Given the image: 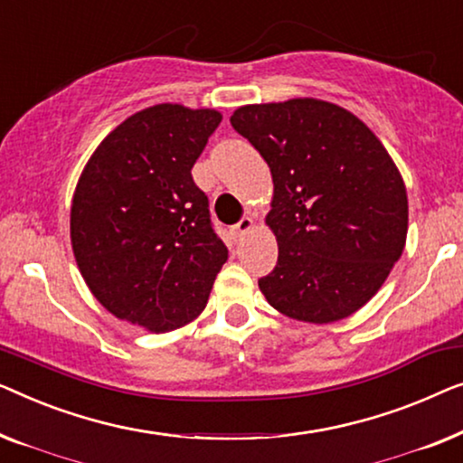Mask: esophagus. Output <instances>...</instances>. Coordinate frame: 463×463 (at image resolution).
<instances>
[{
	"label": "esophagus",
	"instance_id": "obj_1",
	"mask_svg": "<svg viewBox=\"0 0 463 463\" xmlns=\"http://www.w3.org/2000/svg\"><path fill=\"white\" fill-rule=\"evenodd\" d=\"M251 229H253V220L250 216H243L237 224L232 226V231H234V234H237V237H243V234L250 232Z\"/></svg>",
	"mask_w": 463,
	"mask_h": 463
}]
</instances>
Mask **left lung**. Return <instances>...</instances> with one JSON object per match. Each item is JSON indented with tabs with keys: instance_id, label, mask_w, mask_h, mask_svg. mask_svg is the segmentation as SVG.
<instances>
[{
	"instance_id": "left-lung-1",
	"label": "left lung",
	"mask_w": 463,
	"mask_h": 463,
	"mask_svg": "<svg viewBox=\"0 0 463 463\" xmlns=\"http://www.w3.org/2000/svg\"><path fill=\"white\" fill-rule=\"evenodd\" d=\"M275 182L266 222L279 258L258 281L272 308L334 323L367 304L399 262L407 191L375 134L337 104L296 99L234 110Z\"/></svg>"
}]
</instances>
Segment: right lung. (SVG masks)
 I'll list each match as a JSON object with an SVG mask.
<instances>
[{"label":"right lung","instance_id":"obj_1","mask_svg":"<svg viewBox=\"0 0 463 463\" xmlns=\"http://www.w3.org/2000/svg\"><path fill=\"white\" fill-rule=\"evenodd\" d=\"M222 115L157 104L117 126L77 182L71 243L117 318L161 334L205 308L229 260L191 169Z\"/></svg>","mask_w":463,"mask_h":463}]
</instances>
